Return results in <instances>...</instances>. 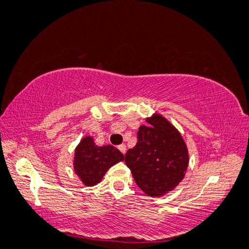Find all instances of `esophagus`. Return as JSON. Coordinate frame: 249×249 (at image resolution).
<instances>
[{
    "label": "esophagus",
    "instance_id": "34e87169",
    "mask_svg": "<svg viewBox=\"0 0 249 249\" xmlns=\"http://www.w3.org/2000/svg\"><path fill=\"white\" fill-rule=\"evenodd\" d=\"M118 150H120L123 154H125L126 153V145H124V144H122V145L118 146Z\"/></svg>",
    "mask_w": 249,
    "mask_h": 249
}]
</instances>
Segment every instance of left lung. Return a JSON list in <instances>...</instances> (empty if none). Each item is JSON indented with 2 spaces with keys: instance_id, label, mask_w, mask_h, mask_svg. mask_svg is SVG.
Returning a JSON list of instances; mask_svg holds the SVG:
<instances>
[{
  "instance_id": "8db88e82",
  "label": "left lung",
  "mask_w": 249,
  "mask_h": 249,
  "mask_svg": "<svg viewBox=\"0 0 249 249\" xmlns=\"http://www.w3.org/2000/svg\"><path fill=\"white\" fill-rule=\"evenodd\" d=\"M141 125L137 143L126 152L125 163L141 190L150 196L172 191L184 178L188 148L179 131L159 114Z\"/></svg>"
}]
</instances>
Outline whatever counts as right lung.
<instances>
[{
	"label": "right lung",
	"mask_w": 249,
	"mask_h": 249,
	"mask_svg": "<svg viewBox=\"0 0 249 249\" xmlns=\"http://www.w3.org/2000/svg\"><path fill=\"white\" fill-rule=\"evenodd\" d=\"M124 160V155L113 145L97 146L90 136L84 137L76 147L73 168L87 187L101 182L110 166Z\"/></svg>",
	"instance_id": "add662e5"
}]
</instances>
